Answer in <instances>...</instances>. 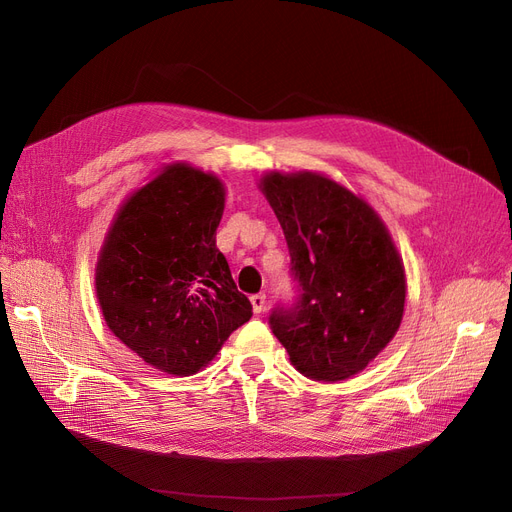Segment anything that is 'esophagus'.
Returning a JSON list of instances; mask_svg holds the SVG:
<instances>
[{"mask_svg":"<svg viewBox=\"0 0 512 512\" xmlns=\"http://www.w3.org/2000/svg\"><path fill=\"white\" fill-rule=\"evenodd\" d=\"M251 305H253V311H255V314H261V311L265 309V295H263V293L253 295V297H251Z\"/></svg>","mask_w":512,"mask_h":512,"instance_id":"esophagus-1","label":"esophagus"}]
</instances>
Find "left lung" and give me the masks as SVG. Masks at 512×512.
Wrapping results in <instances>:
<instances>
[{"instance_id": "1", "label": "left lung", "mask_w": 512, "mask_h": 512, "mask_svg": "<svg viewBox=\"0 0 512 512\" xmlns=\"http://www.w3.org/2000/svg\"><path fill=\"white\" fill-rule=\"evenodd\" d=\"M263 192L282 226L297 286L291 303L272 309L270 328L307 379H349L402 322V259L376 213L324 175L270 173Z\"/></svg>"}]
</instances>
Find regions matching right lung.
<instances>
[{
  "label": "right lung",
  "mask_w": 512,
  "mask_h": 512,
  "mask_svg": "<svg viewBox=\"0 0 512 512\" xmlns=\"http://www.w3.org/2000/svg\"><path fill=\"white\" fill-rule=\"evenodd\" d=\"M224 186L171 165L119 211L100 253L96 293L108 328L169 374L209 364L253 305L215 247Z\"/></svg>",
  "instance_id": "obj_1"
}]
</instances>
